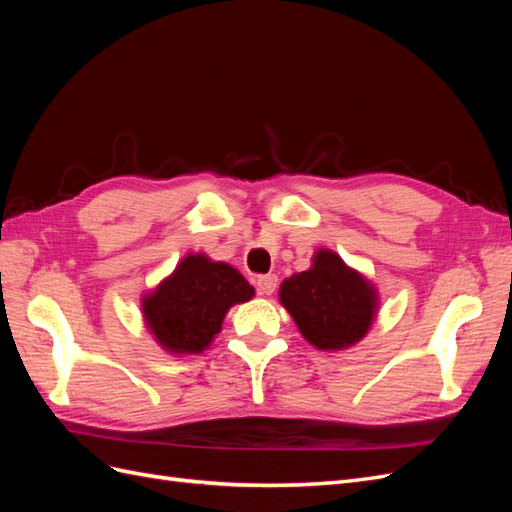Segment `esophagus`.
<instances>
[{"instance_id":"1","label":"esophagus","mask_w":512,"mask_h":512,"mask_svg":"<svg viewBox=\"0 0 512 512\" xmlns=\"http://www.w3.org/2000/svg\"><path fill=\"white\" fill-rule=\"evenodd\" d=\"M260 294H273L277 288V277L275 275H260L256 280Z\"/></svg>"}]
</instances>
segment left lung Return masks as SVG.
<instances>
[{
  "mask_svg": "<svg viewBox=\"0 0 512 512\" xmlns=\"http://www.w3.org/2000/svg\"><path fill=\"white\" fill-rule=\"evenodd\" d=\"M280 301L307 342L320 350L359 342L376 314L374 288L327 250L316 254L312 269L288 277Z\"/></svg>",
  "mask_w": 512,
  "mask_h": 512,
  "instance_id": "obj_1",
  "label": "left lung"
}]
</instances>
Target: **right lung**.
I'll return each mask as SVG.
<instances>
[{"mask_svg": "<svg viewBox=\"0 0 512 512\" xmlns=\"http://www.w3.org/2000/svg\"><path fill=\"white\" fill-rule=\"evenodd\" d=\"M254 288L224 262L188 256L143 301L145 320L158 342L175 354H196L220 333L230 305L250 301Z\"/></svg>", "mask_w": 512, "mask_h": 512, "instance_id": "add662e5", "label": "right lung"}]
</instances>
